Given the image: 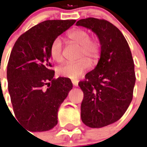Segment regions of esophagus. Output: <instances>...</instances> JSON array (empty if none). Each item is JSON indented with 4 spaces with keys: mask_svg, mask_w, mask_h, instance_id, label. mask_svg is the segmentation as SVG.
<instances>
[{
    "mask_svg": "<svg viewBox=\"0 0 147 147\" xmlns=\"http://www.w3.org/2000/svg\"><path fill=\"white\" fill-rule=\"evenodd\" d=\"M71 82L75 86H78V80H71Z\"/></svg>",
    "mask_w": 147,
    "mask_h": 147,
    "instance_id": "esophagus-1",
    "label": "esophagus"
}]
</instances>
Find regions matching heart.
<instances>
[{
  "label": "heart",
  "instance_id": "heart-1",
  "mask_svg": "<svg viewBox=\"0 0 147 147\" xmlns=\"http://www.w3.org/2000/svg\"><path fill=\"white\" fill-rule=\"evenodd\" d=\"M67 39L80 46L77 62H68L58 69L59 75L63 77L76 79L80 77L91 67V62H95L101 53V43L98 39L90 37L89 33L83 29H76L66 35ZM51 57L54 61L61 62L63 60L62 43L59 38H56L51 43L49 48Z\"/></svg>",
  "mask_w": 147,
  "mask_h": 147
}]
</instances>
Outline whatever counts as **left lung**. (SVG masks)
<instances>
[{"label": "left lung", "instance_id": "obj_1", "mask_svg": "<svg viewBox=\"0 0 147 147\" xmlns=\"http://www.w3.org/2000/svg\"><path fill=\"white\" fill-rule=\"evenodd\" d=\"M76 25L91 29L101 43L97 66L78 83L84 93L82 121L89 127L100 128L118 121L129 107L136 81L134 63L125 37L111 23L88 17Z\"/></svg>", "mask_w": 147, "mask_h": 147}]
</instances>
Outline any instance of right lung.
Listing matches in <instances>:
<instances>
[{
    "mask_svg": "<svg viewBox=\"0 0 147 147\" xmlns=\"http://www.w3.org/2000/svg\"><path fill=\"white\" fill-rule=\"evenodd\" d=\"M76 20H48L23 33L15 42L7 69L8 91L16 118L31 132L51 130L58 123V111L72 83L54 78L51 43Z\"/></svg>",
    "mask_w": 147,
    "mask_h": 147,
    "instance_id": "right-lung-1",
    "label": "right lung"
}]
</instances>
